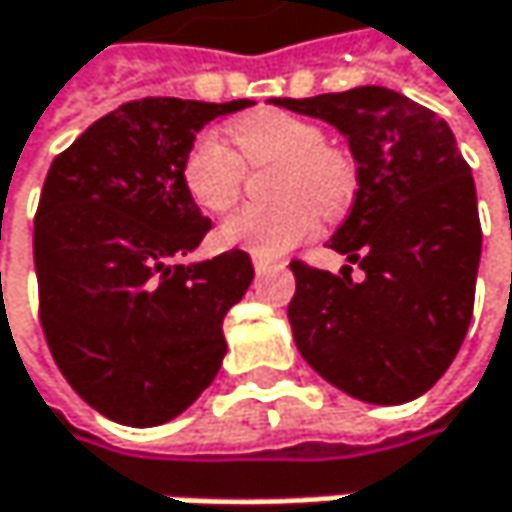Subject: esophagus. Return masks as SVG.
I'll return each instance as SVG.
<instances>
[{
  "label": "esophagus",
  "mask_w": 512,
  "mask_h": 512,
  "mask_svg": "<svg viewBox=\"0 0 512 512\" xmlns=\"http://www.w3.org/2000/svg\"><path fill=\"white\" fill-rule=\"evenodd\" d=\"M252 263H255L257 272H266V269L278 266V260H269V257H260V255H252Z\"/></svg>",
  "instance_id": "1"
}]
</instances>
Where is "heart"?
I'll use <instances>...</instances> for the list:
<instances>
[{
    "mask_svg": "<svg viewBox=\"0 0 512 512\" xmlns=\"http://www.w3.org/2000/svg\"><path fill=\"white\" fill-rule=\"evenodd\" d=\"M228 140L199 134L181 158V187L205 213H225L237 202L246 166L278 163L272 205H246L219 225V243L255 255H281L307 240L325 219L349 208L357 169L325 128L287 111H252L228 125Z\"/></svg>",
    "mask_w": 512,
    "mask_h": 512,
    "instance_id": "b5f03b06",
    "label": "heart"
}]
</instances>
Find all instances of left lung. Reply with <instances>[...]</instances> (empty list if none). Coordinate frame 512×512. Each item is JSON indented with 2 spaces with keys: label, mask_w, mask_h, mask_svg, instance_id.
Instances as JSON below:
<instances>
[{
  "label": "left lung",
  "mask_w": 512,
  "mask_h": 512,
  "mask_svg": "<svg viewBox=\"0 0 512 512\" xmlns=\"http://www.w3.org/2000/svg\"><path fill=\"white\" fill-rule=\"evenodd\" d=\"M275 105L337 125L357 161L354 205L328 246L366 278L293 260L296 346L351 398L404 404L428 393L469 331L481 260L475 181L451 128L372 84Z\"/></svg>",
  "instance_id": "obj_1"
}]
</instances>
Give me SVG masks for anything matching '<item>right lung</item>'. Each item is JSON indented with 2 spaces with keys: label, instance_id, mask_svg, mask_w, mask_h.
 Wrapping results in <instances>:
<instances>
[{
  "label": "right lung",
  "instance_id": "obj_1",
  "mask_svg": "<svg viewBox=\"0 0 512 512\" xmlns=\"http://www.w3.org/2000/svg\"><path fill=\"white\" fill-rule=\"evenodd\" d=\"M249 105L125 102L49 166L34 213L40 325L72 390L119 425L175 419L222 366V319L255 269L240 249L181 263L213 225L178 172L199 128Z\"/></svg>",
  "mask_w": 512,
  "mask_h": 512
}]
</instances>
